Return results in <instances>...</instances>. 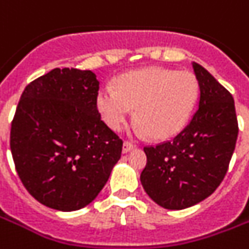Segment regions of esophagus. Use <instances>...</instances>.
Wrapping results in <instances>:
<instances>
[{
	"instance_id": "1",
	"label": "esophagus",
	"mask_w": 249,
	"mask_h": 249,
	"mask_svg": "<svg viewBox=\"0 0 249 249\" xmlns=\"http://www.w3.org/2000/svg\"><path fill=\"white\" fill-rule=\"evenodd\" d=\"M133 147H135V143L131 142V141H124V143H123V153H128L129 150H132Z\"/></svg>"
}]
</instances>
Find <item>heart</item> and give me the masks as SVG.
<instances>
[{"label": "heart", "mask_w": 249, "mask_h": 249, "mask_svg": "<svg viewBox=\"0 0 249 249\" xmlns=\"http://www.w3.org/2000/svg\"><path fill=\"white\" fill-rule=\"evenodd\" d=\"M198 96V81L188 71L149 67L121 75L116 89L103 86L98 108L110 128H122L135 108V120L153 139H168L186 126Z\"/></svg>", "instance_id": "1"}]
</instances>
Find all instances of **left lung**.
I'll return each mask as SVG.
<instances>
[{
  "mask_svg": "<svg viewBox=\"0 0 249 249\" xmlns=\"http://www.w3.org/2000/svg\"><path fill=\"white\" fill-rule=\"evenodd\" d=\"M192 67L200 86L198 109L176 137L143 147V190L168 210L194 206L220 186L239 129L231 92L201 65Z\"/></svg>",
  "mask_w": 249,
  "mask_h": 249,
  "instance_id": "1",
  "label": "left lung"
}]
</instances>
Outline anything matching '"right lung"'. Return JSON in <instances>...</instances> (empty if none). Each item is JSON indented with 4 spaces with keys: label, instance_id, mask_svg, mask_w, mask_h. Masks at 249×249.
<instances>
[{
    "label": "right lung",
    "instance_id": "add662e5",
    "mask_svg": "<svg viewBox=\"0 0 249 249\" xmlns=\"http://www.w3.org/2000/svg\"><path fill=\"white\" fill-rule=\"evenodd\" d=\"M90 70L54 69L29 84L11 123L10 147L22 184L59 211L89 205L120 160L123 141L102 121Z\"/></svg>",
    "mask_w": 249,
    "mask_h": 249
}]
</instances>
